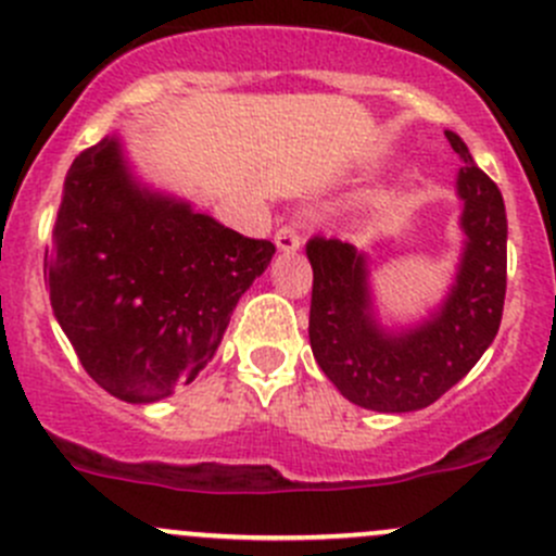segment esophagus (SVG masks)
<instances>
[{"mask_svg": "<svg viewBox=\"0 0 556 556\" xmlns=\"http://www.w3.org/2000/svg\"><path fill=\"white\" fill-rule=\"evenodd\" d=\"M274 242H277L279 252H295L301 247V233L295 226H282L274 233Z\"/></svg>", "mask_w": 556, "mask_h": 556, "instance_id": "34e87169", "label": "esophagus"}]
</instances>
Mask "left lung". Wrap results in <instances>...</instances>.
<instances>
[{
  "mask_svg": "<svg viewBox=\"0 0 556 556\" xmlns=\"http://www.w3.org/2000/svg\"><path fill=\"white\" fill-rule=\"evenodd\" d=\"M463 166V252L450 293L414 325H382L368 255L341 239L306 244L314 285L309 341L317 366L350 403L371 412H417L439 401L495 341L506 301V204L468 144L446 131Z\"/></svg>",
  "mask_w": 556,
  "mask_h": 556,
  "instance_id": "8db88e82",
  "label": "left lung"
}]
</instances>
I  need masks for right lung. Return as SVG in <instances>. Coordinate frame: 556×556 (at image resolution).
<instances>
[{
    "label": "right lung",
    "instance_id": "right-lung-1",
    "mask_svg": "<svg viewBox=\"0 0 556 556\" xmlns=\"http://www.w3.org/2000/svg\"><path fill=\"white\" fill-rule=\"evenodd\" d=\"M274 252L144 185L115 134L66 172L45 282L88 377L126 403H155L212 361Z\"/></svg>",
    "mask_w": 556,
    "mask_h": 556
}]
</instances>
